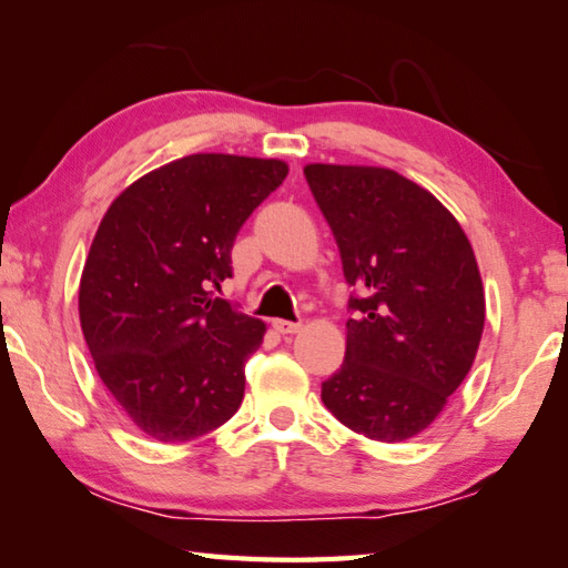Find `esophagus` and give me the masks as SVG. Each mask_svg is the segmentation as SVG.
<instances>
[{
	"instance_id": "1",
	"label": "esophagus",
	"mask_w": 568,
	"mask_h": 568,
	"mask_svg": "<svg viewBox=\"0 0 568 568\" xmlns=\"http://www.w3.org/2000/svg\"><path fill=\"white\" fill-rule=\"evenodd\" d=\"M273 328L277 331V333H283V335H293V333H297L303 328V323H295V321H273Z\"/></svg>"
}]
</instances>
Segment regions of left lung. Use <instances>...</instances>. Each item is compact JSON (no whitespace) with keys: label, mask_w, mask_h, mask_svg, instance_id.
Returning <instances> with one entry per match:
<instances>
[{"label":"left lung","mask_w":568,"mask_h":568,"mask_svg":"<svg viewBox=\"0 0 568 568\" xmlns=\"http://www.w3.org/2000/svg\"><path fill=\"white\" fill-rule=\"evenodd\" d=\"M305 180L361 297L345 361L321 398L343 426L383 444L418 436L474 365L486 321L464 227L426 187L388 168L305 165Z\"/></svg>","instance_id":"1"}]
</instances>
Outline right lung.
<instances>
[{
	"instance_id": "right-lung-1",
	"label": "right lung",
	"mask_w": 568,
	"mask_h": 568,
	"mask_svg": "<svg viewBox=\"0 0 568 568\" xmlns=\"http://www.w3.org/2000/svg\"><path fill=\"white\" fill-rule=\"evenodd\" d=\"M283 160L197 152L148 172L104 213L80 277V323L104 388L142 434L185 444L243 403L265 323L213 297Z\"/></svg>"
}]
</instances>
